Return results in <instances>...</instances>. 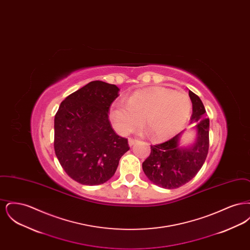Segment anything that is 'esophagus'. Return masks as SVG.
<instances>
[{"mask_svg":"<svg viewBox=\"0 0 250 250\" xmlns=\"http://www.w3.org/2000/svg\"><path fill=\"white\" fill-rule=\"evenodd\" d=\"M136 143H137V140H136V139H132V138L128 139V144H129V146L134 145Z\"/></svg>","mask_w":250,"mask_h":250,"instance_id":"34e87169","label":"esophagus"}]
</instances>
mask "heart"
I'll return each mask as SVG.
<instances>
[{
  "label": "heart",
  "instance_id": "b5f03b06",
  "mask_svg": "<svg viewBox=\"0 0 250 250\" xmlns=\"http://www.w3.org/2000/svg\"><path fill=\"white\" fill-rule=\"evenodd\" d=\"M191 111L189 97L167 88L141 91L126 103L116 102L109 110V120L120 134L127 135L145 125L158 140L175 135L186 125Z\"/></svg>",
  "mask_w": 250,
  "mask_h": 250
}]
</instances>
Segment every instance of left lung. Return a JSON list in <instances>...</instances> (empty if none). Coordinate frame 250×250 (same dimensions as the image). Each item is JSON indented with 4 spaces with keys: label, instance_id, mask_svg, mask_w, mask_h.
<instances>
[{
    "label": "left lung",
    "instance_id": "left-lung-1",
    "mask_svg": "<svg viewBox=\"0 0 250 250\" xmlns=\"http://www.w3.org/2000/svg\"><path fill=\"white\" fill-rule=\"evenodd\" d=\"M192 102L191 123H197V140L190 147H181L183 132L165 143L151 145V154L144 160L145 175L156 186L173 189L194 178L201 169L209 150V118L201 98L189 91Z\"/></svg>",
    "mask_w": 250,
    "mask_h": 250
}]
</instances>
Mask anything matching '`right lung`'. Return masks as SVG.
<instances>
[{
	"mask_svg": "<svg viewBox=\"0 0 250 250\" xmlns=\"http://www.w3.org/2000/svg\"><path fill=\"white\" fill-rule=\"evenodd\" d=\"M119 91L114 84L91 82L68 95L56 112L55 154L67 175L80 184L107 182L129 150L127 139L114 132L107 115Z\"/></svg>",
	"mask_w": 250,
	"mask_h": 250,
	"instance_id": "right-lung-1",
	"label": "right lung"
}]
</instances>
